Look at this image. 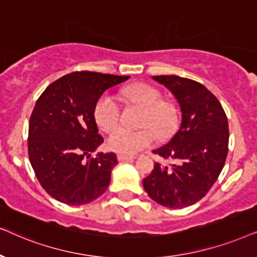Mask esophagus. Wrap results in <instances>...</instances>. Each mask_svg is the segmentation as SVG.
Here are the masks:
<instances>
[{
	"label": "esophagus",
	"mask_w": 257,
	"mask_h": 257,
	"mask_svg": "<svg viewBox=\"0 0 257 257\" xmlns=\"http://www.w3.org/2000/svg\"><path fill=\"white\" fill-rule=\"evenodd\" d=\"M135 159V156H128V155H123V154H118L117 155V160L119 162H126V161H133Z\"/></svg>",
	"instance_id": "1"
}]
</instances>
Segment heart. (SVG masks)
<instances>
[{"label":"heart","instance_id":"heart-1","mask_svg":"<svg viewBox=\"0 0 257 257\" xmlns=\"http://www.w3.org/2000/svg\"><path fill=\"white\" fill-rule=\"evenodd\" d=\"M123 96L132 103L145 109L138 131L116 126L107 139V147L123 155H134L149 148L155 141H166L175 135L180 125V112L172 101L163 100L159 89L147 83L128 85L122 90ZM121 109L110 94H102L94 104L93 116L98 128L108 132L118 122ZM156 135L154 136L153 134Z\"/></svg>","mask_w":257,"mask_h":257}]
</instances>
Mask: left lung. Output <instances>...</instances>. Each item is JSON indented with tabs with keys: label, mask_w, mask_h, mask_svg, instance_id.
I'll return each mask as SVG.
<instances>
[{
	"label": "left lung",
	"mask_w": 257,
	"mask_h": 257,
	"mask_svg": "<svg viewBox=\"0 0 257 257\" xmlns=\"http://www.w3.org/2000/svg\"><path fill=\"white\" fill-rule=\"evenodd\" d=\"M153 78L166 85L179 101L182 122L169 143L154 150L170 166L155 162L143 180L149 197L161 206L180 209L200 201L216 182L228 154L227 115L203 84L176 75Z\"/></svg>",
	"instance_id": "obj_1"
}]
</instances>
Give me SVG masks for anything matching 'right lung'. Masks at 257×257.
Instances as JSON below:
<instances>
[{
	"mask_svg": "<svg viewBox=\"0 0 257 257\" xmlns=\"http://www.w3.org/2000/svg\"><path fill=\"white\" fill-rule=\"evenodd\" d=\"M129 77L75 71L41 94L30 116L28 154L37 180L55 200L81 206L107 190L117 159L114 153L90 159L103 142L93 109L104 90Z\"/></svg>",
	"mask_w": 257,
	"mask_h": 257,
	"instance_id": "add662e5",
	"label": "right lung"
}]
</instances>
